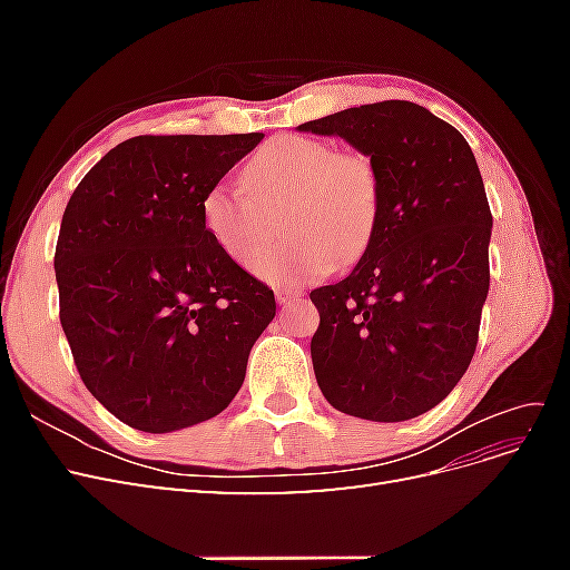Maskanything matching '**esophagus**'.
Returning a JSON list of instances; mask_svg holds the SVG:
<instances>
[{
  "mask_svg": "<svg viewBox=\"0 0 570 570\" xmlns=\"http://www.w3.org/2000/svg\"><path fill=\"white\" fill-rule=\"evenodd\" d=\"M275 297H278V304H289V302L299 299L302 292L299 289H278L275 292Z\"/></svg>",
  "mask_w": 570,
  "mask_h": 570,
  "instance_id": "obj_1",
  "label": "esophagus"
}]
</instances>
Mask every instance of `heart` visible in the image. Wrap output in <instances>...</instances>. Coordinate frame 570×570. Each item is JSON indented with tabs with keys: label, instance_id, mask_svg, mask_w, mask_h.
Returning <instances> with one entry per match:
<instances>
[{
	"label": "heart",
	"instance_id": "1",
	"mask_svg": "<svg viewBox=\"0 0 570 570\" xmlns=\"http://www.w3.org/2000/svg\"><path fill=\"white\" fill-rule=\"evenodd\" d=\"M245 187L218 183L202 197V223L214 245L275 285L321 278L354 264L371 247L381 220V178L361 151L278 135L258 147L243 170ZM286 218L291 243L265 252Z\"/></svg>",
	"mask_w": 570,
	"mask_h": 570
}]
</instances>
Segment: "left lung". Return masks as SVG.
Here are the masks:
<instances>
[{"instance_id":"1","label":"left lung","mask_w":570,"mask_h":570,"mask_svg":"<svg viewBox=\"0 0 570 570\" xmlns=\"http://www.w3.org/2000/svg\"><path fill=\"white\" fill-rule=\"evenodd\" d=\"M299 130L340 135L381 178V220L347 278L312 292V361L323 396L356 419H416L475 354L490 287L492 214L473 151L404 99L344 109Z\"/></svg>"}]
</instances>
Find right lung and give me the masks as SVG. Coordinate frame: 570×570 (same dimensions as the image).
Listing matches in <instances>:
<instances>
[{
  "instance_id": "obj_1",
  "label": "right lung",
  "mask_w": 570,
  "mask_h": 570,
  "mask_svg": "<svg viewBox=\"0 0 570 570\" xmlns=\"http://www.w3.org/2000/svg\"><path fill=\"white\" fill-rule=\"evenodd\" d=\"M264 132L137 135L73 189L55 271L80 381L118 421L170 433L214 419L243 387L273 289L223 254L202 197Z\"/></svg>"
}]
</instances>
